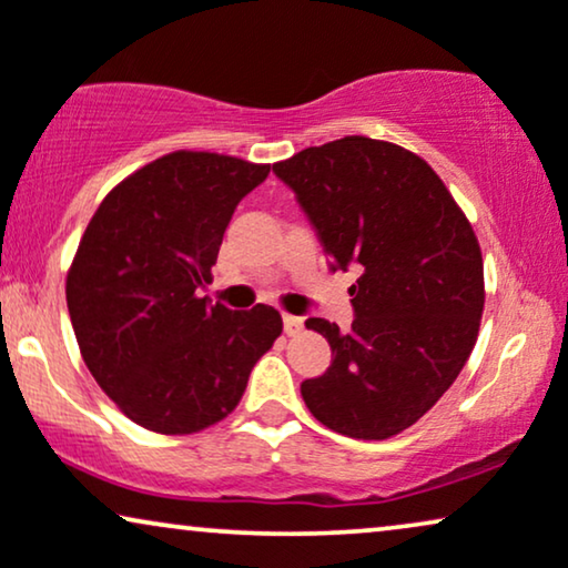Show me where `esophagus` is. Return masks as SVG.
<instances>
[{"label": "esophagus", "instance_id": "1", "mask_svg": "<svg viewBox=\"0 0 568 568\" xmlns=\"http://www.w3.org/2000/svg\"><path fill=\"white\" fill-rule=\"evenodd\" d=\"M283 329H285V335H301V332H304V320H301V316H293V314H285L283 316Z\"/></svg>", "mask_w": 568, "mask_h": 568}]
</instances>
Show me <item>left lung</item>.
I'll list each match as a JSON object with an SVG mask.
<instances>
[{
    "instance_id": "left-lung-1",
    "label": "left lung",
    "mask_w": 568,
    "mask_h": 568,
    "mask_svg": "<svg viewBox=\"0 0 568 568\" xmlns=\"http://www.w3.org/2000/svg\"><path fill=\"white\" fill-rule=\"evenodd\" d=\"M296 192L332 270L358 264L351 332L320 316L332 366L301 384L324 426L379 442L410 428L455 384L478 339L483 256L436 171L395 142L351 138L272 165Z\"/></svg>"
}]
</instances>
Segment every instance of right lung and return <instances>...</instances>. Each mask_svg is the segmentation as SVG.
Wrapping results in <instances>:
<instances>
[{"mask_svg": "<svg viewBox=\"0 0 568 568\" xmlns=\"http://www.w3.org/2000/svg\"><path fill=\"white\" fill-rule=\"evenodd\" d=\"M270 165L176 150L105 194L67 272L82 361L126 418L194 434L233 413L283 332L272 306L231 312L210 283L233 210Z\"/></svg>", "mask_w": 568, "mask_h": 568, "instance_id": "add662e5", "label": "right lung"}]
</instances>
